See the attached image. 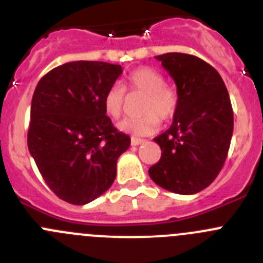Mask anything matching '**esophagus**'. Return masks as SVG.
Returning <instances> with one entry per match:
<instances>
[{
  "mask_svg": "<svg viewBox=\"0 0 263 263\" xmlns=\"http://www.w3.org/2000/svg\"><path fill=\"white\" fill-rule=\"evenodd\" d=\"M145 140L139 139V137H131V145L132 146H137V145H141L144 144Z\"/></svg>",
  "mask_w": 263,
  "mask_h": 263,
  "instance_id": "34e87169",
  "label": "esophagus"
}]
</instances>
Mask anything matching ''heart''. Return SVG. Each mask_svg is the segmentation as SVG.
<instances>
[{
	"instance_id": "obj_1",
	"label": "heart",
	"mask_w": 263,
	"mask_h": 263,
	"mask_svg": "<svg viewBox=\"0 0 263 263\" xmlns=\"http://www.w3.org/2000/svg\"><path fill=\"white\" fill-rule=\"evenodd\" d=\"M126 84L132 92L145 94L141 105V113L144 116L122 121L118 124L121 131L136 136H147L159 128L160 121H169L176 115L179 104L178 91L173 85L166 84L160 71L148 66H141L127 75ZM103 104L108 116L118 119L126 104L124 87L119 84H113L105 92Z\"/></svg>"
}]
</instances>
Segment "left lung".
<instances>
[{"label": "left lung", "mask_w": 263, "mask_h": 263, "mask_svg": "<svg viewBox=\"0 0 263 263\" xmlns=\"http://www.w3.org/2000/svg\"><path fill=\"white\" fill-rule=\"evenodd\" d=\"M173 78L179 104L173 123L154 141L160 160L148 169L158 185L179 195H193L214 182L230 147L234 127L229 92L208 62L185 53L156 55Z\"/></svg>", "instance_id": "1"}]
</instances>
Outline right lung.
<instances>
[{"mask_svg":"<svg viewBox=\"0 0 263 263\" xmlns=\"http://www.w3.org/2000/svg\"><path fill=\"white\" fill-rule=\"evenodd\" d=\"M121 73L119 65L75 61L50 70L36 85L28 147L48 187L66 202L85 205L103 195L131 144L103 104Z\"/></svg>","mask_w":263,"mask_h":263,"instance_id":"right-lung-1","label":"right lung"}]
</instances>
